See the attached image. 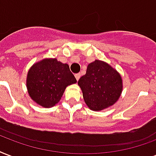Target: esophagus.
Masks as SVG:
<instances>
[{
  "mask_svg": "<svg viewBox=\"0 0 156 156\" xmlns=\"http://www.w3.org/2000/svg\"><path fill=\"white\" fill-rule=\"evenodd\" d=\"M80 76H81L80 73H76L75 78H76V79H77V81L79 80V78H80Z\"/></svg>",
  "mask_w": 156,
  "mask_h": 156,
  "instance_id": "1",
  "label": "esophagus"
}]
</instances>
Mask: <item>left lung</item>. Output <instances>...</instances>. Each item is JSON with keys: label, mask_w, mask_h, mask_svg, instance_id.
<instances>
[{"label": "left lung", "mask_w": 156, "mask_h": 156, "mask_svg": "<svg viewBox=\"0 0 156 156\" xmlns=\"http://www.w3.org/2000/svg\"><path fill=\"white\" fill-rule=\"evenodd\" d=\"M78 83L87 105L96 111L115 104L123 89L119 73L101 60L89 64L86 74L79 78Z\"/></svg>", "instance_id": "8db88e82"}]
</instances>
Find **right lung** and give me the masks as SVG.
Here are the masks:
<instances>
[{"mask_svg": "<svg viewBox=\"0 0 156 156\" xmlns=\"http://www.w3.org/2000/svg\"><path fill=\"white\" fill-rule=\"evenodd\" d=\"M77 83L69 66L56 59H45L32 66L28 73L27 87L31 98L41 106H54L66 87Z\"/></svg>", "mask_w": 156, "mask_h": 156, "instance_id": "right-lung-1", "label": "right lung"}]
</instances>
